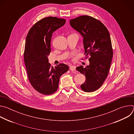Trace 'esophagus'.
Masks as SVG:
<instances>
[{"mask_svg": "<svg viewBox=\"0 0 134 134\" xmlns=\"http://www.w3.org/2000/svg\"><path fill=\"white\" fill-rule=\"evenodd\" d=\"M70 70L72 71H74L76 70V67L75 66H72L71 65L70 66Z\"/></svg>", "mask_w": 134, "mask_h": 134, "instance_id": "esophagus-1", "label": "esophagus"}]
</instances>
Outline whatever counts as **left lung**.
<instances>
[{
	"label": "left lung",
	"instance_id": "left-lung-1",
	"mask_svg": "<svg viewBox=\"0 0 134 134\" xmlns=\"http://www.w3.org/2000/svg\"><path fill=\"white\" fill-rule=\"evenodd\" d=\"M70 24L83 37L85 59L90 56L88 66L76 68L86 77L81 87L85 92H94L102 85L109 71L113 57L109 32L101 21L88 15L71 19Z\"/></svg>",
	"mask_w": 134,
	"mask_h": 134
}]
</instances>
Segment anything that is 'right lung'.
<instances>
[{
    "label": "right lung",
    "mask_w": 134,
    "mask_h": 134,
    "mask_svg": "<svg viewBox=\"0 0 134 134\" xmlns=\"http://www.w3.org/2000/svg\"><path fill=\"white\" fill-rule=\"evenodd\" d=\"M65 23L64 18L44 17L33 25L26 36L24 59L27 77L32 87L43 95L54 93L58 88L60 77L69 69L64 64L53 68L48 59L52 34Z\"/></svg>",
    "instance_id": "obj_1"
}]
</instances>
